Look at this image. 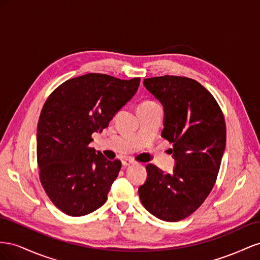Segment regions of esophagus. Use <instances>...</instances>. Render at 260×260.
Wrapping results in <instances>:
<instances>
[{
  "mask_svg": "<svg viewBox=\"0 0 260 260\" xmlns=\"http://www.w3.org/2000/svg\"><path fill=\"white\" fill-rule=\"evenodd\" d=\"M135 161L134 160H132V159H129V158H125V159H123L122 160V165L124 166V167H128V166H132V165H135Z\"/></svg>",
  "mask_w": 260,
  "mask_h": 260,
  "instance_id": "obj_1",
  "label": "esophagus"
}]
</instances>
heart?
Returning a JSON list of instances; mask_svg holds the SVG:
<instances>
[{
	"mask_svg": "<svg viewBox=\"0 0 260 260\" xmlns=\"http://www.w3.org/2000/svg\"><path fill=\"white\" fill-rule=\"evenodd\" d=\"M149 103H152V101H146V102L142 103V105H149Z\"/></svg>",
	"mask_w": 260,
	"mask_h": 260,
	"instance_id": "obj_1",
	"label": "heart"
}]
</instances>
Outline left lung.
Segmentation results:
<instances>
[{
	"label": "left lung",
	"instance_id": "1",
	"mask_svg": "<svg viewBox=\"0 0 260 260\" xmlns=\"http://www.w3.org/2000/svg\"><path fill=\"white\" fill-rule=\"evenodd\" d=\"M144 86L165 109L161 136L173 144L175 167L165 174L148 165L138 194L154 217L176 222L197 210L216 183L225 149L224 116L213 95L191 78H146Z\"/></svg>",
	"mask_w": 260,
	"mask_h": 260
}]
</instances>
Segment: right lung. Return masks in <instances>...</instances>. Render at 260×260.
Masks as SVG:
<instances>
[{
  "instance_id": "add662e5",
  "label": "right lung",
  "mask_w": 260,
  "mask_h": 260,
  "mask_svg": "<svg viewBox=\"0 0 260 260\" xmlns=\"http://www.w3.org/2000/svg\"><path fill=\"white\" fill-rule=\"evenodd\" d=\"M140 78L90 73L66 80L42 108L37 127V160L42 186L58 209L72 217L107 202L122 163L89 147L137 91Z\"/></svg>"
}]
</instances>
